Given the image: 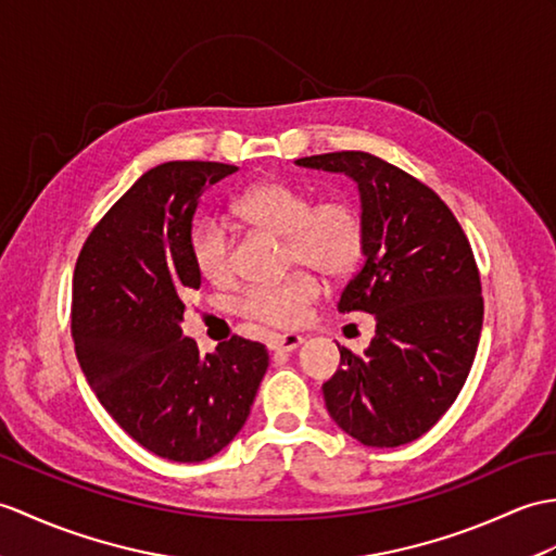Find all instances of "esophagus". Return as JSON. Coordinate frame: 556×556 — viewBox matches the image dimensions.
Here are the masks:
<instances>
[{
    "label": "esophagus",
    "instance_id": "esophagus-1",
    "mask_svg": "<svg viewBox=\"0 0 556 556\" xmlns=\"http://www.w3.org/2000/svg\"><path fill=\"white\" fill-rule=\"evenodd\" d=\"M301 343H303V337H299V333H281V337L269 339V348H273V351H279V353H291Z\"/></svg>",
    "mask_w": 556,
    "mask_h": 556
}]
</instances>
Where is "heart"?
Wrapping results in <instances>:
<instances>
[{
    "mask_svg": "<svg viewBox=\"0 0 556 556\" xmlns=\"http://www.w3.org/2000/svg\"><path fill=\"white\" fill-rule=\"evenodd\" d=\"M237 215L287 239L289 265H305L327 279H343L365 251V223L355 205L343 199L315 203L313 193L281 179L251 185L235 199ZM235 237L225 219L199 217L189 231L191 261L211 281L231 275ZM319 283L309 273H295L279 283H255L239 295L237 309L273 329L299 327L317 301Z\"/></svg>",
    "mask_w": 556,
    "mask_h": 556,
    "instance_id": "1",
    "label": "heart"
}]
</instances>
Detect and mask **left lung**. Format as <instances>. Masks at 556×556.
<instances>
[{"label":"left lung","mask_w":556,"mask_h":556,"mask_svg":"<svg viewBox=\"0 0 556 556\" xmlns=\"http://www.w3.org/2000/svg\"><path fill=\"white\" fill-rule=\"evenodd\" d=\"M343 173L359 191L365 265L339 313L377 319L365 355L339 345L341 365L321 386L331 419L369 447L417 441L455 403L483 327L481 277L469 239L433 189L365 151L299 159Z\"/></svg>","instance_id":"1"}]
</instances>
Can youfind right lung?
<instances>
[{
    "instance_id": "1",
    "label": "right lung",
    "mask_w": 556,
    "mask_h": 556,
    "mask_svg": "<svg viewBox=\"0 0 556 556\" xmlns=\"http://www.w3.org/2000/svg\"><path fill=\"white\" fill-rule=\"evenodd\" d=\"M237 165L170 161L151 167L87 237L73 275L75 355L99 403L149 453L203 462L251 415L269 355L231 337L199 353L182 337L185 293L201 287L189 231L203 191Z\"/></svg>"
}]
</instances>
